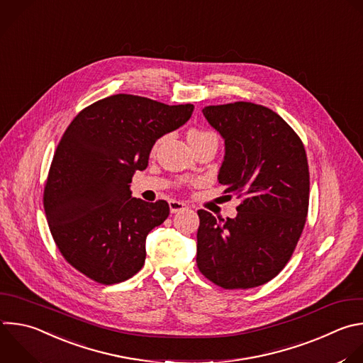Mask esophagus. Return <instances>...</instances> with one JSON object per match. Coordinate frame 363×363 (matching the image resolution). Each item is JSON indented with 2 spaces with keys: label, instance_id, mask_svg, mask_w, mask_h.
<instances>
[{
  "label": "esophagus",
  "instance_id": "obj_1",
  "mask_svg": "<svg viewBox=\"0 0 363 363\" xmlns=\"http://www.w3.org/2000/svg\"><path fill=\"white\" fill-rule=\"evenodd\" d=\"M186 208H188L186 203H184V202H181V201H175V199L169 201V209H171L172 213L181 212V211H184V209H186Z\"/></svg>",
  "mask_w": 363,
  "mask_h": 363
}]
</instances>
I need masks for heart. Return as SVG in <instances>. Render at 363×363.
Here are the masks:
<instances>
[{
	"mask_svg": "<svg viewBox=\"0 0 363 363\" xmlns=\"http://www.w3.org/2000/svg\"><path fill=\"white\" fill-rule=\"evenodd\" d=\"M208 133H203V131H198V130H191L188 133V137H201V135H205Z\"/></svg>",
	"mask_w": 363,
	"mask_h": 363,
	"instance_id": "obj_1",
	"label": "heart"
}]
</instances>
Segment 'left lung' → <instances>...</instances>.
<instances>
[{
  "instance_id": "obj_1",
  "label": "left lung",
  "mask_w": 363,
  "mask_h": 363,
  "mask_svg": "<svg viewBox=\"0 0 363 363\" xmlns=\"http://www.w3.org/2000/svg\"><path fill=\"white\" fill-rule=\"evenodd\" d=\"M202 112L225 141L218 181L242 203L226 219L198 211L196 264L220 288H255L284 269L303 230L306 152L295 131L267 106L240 101Z\"/></svg>"
}]
</instances>
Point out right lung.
Masks as SVG:
<instances>
[{
	"mask_svg": "<svg viewBox=\"0 0 363 363\" xmlns=\"http://www.w3.org/2000/svg\"><path fill=\"white\" fill-rule=\"evenodd\" d=\"M192 111V104L116 94L72 119L52 158L44 208L60 252L85 277L112 285L144 267L147 236L169 205L133 198L130 184L148 167L154 144Z\"/></svg>",
	"mask_w": 363,
	"mask_h": 363,
	"instance_id": "right-lung-1",
	"label": "right lung"
}]
</instances>
